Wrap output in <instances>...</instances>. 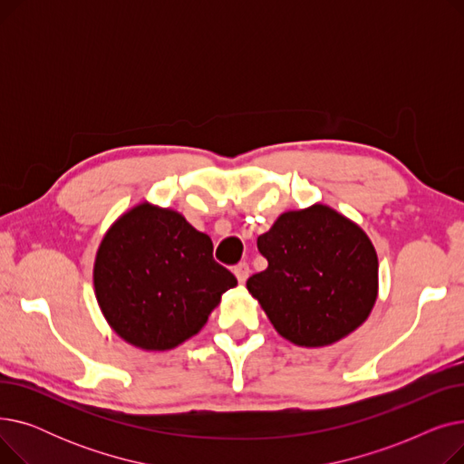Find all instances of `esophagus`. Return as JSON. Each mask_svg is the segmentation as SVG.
I'll return each instance as SVG.
<instances>
[{
  "instance_id": "obj_1",
  "label": "esophagus",
  "mask_w": 464,
  "mask_h": 464,
  "mask_svg": "<svg viewBox=\"0 0 464 464\" xmlns=\"http://www.w3.org/2000/svg\"><path fill=\"white\" fill-rule=\"evenodd\" d=\"M235 276H237V280L240 282V284H245L246 280H248V275H250V266H248V263H238L237 266H235Z\"/></svg>"
}]
</instances>
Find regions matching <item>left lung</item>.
Instances as JSON below:
<instances>
[{
	"label": "left lung",
	"mask_w": 464,
	"mask_h": 464,
	"mask_svg": "<svg viewBox=\"0 0 464 464\" xmlns=\"http://www.w3.org/2000/svg\"><path fill=\"white\" fill-rule=\"evenodd\" d=\"M269 261L246 287L278 334L322 348L355 331L378 297V256L357 224L331 207L284 212L257 237Z\"/></svg>",
	"instance_id": "1"
}]
</instances>
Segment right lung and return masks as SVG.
Segmentation results:
<instances>
[{
  "label": "right lung",
  "mask_w": 464,
  "mask_h": 464,
  "mask_svg": "<svg viewBox=\"0 0 464 464\" xmlns=\"http://www.w3.org/2000/svg\"><path fill=\"white\" fill-rule=\"evenodd\" d=\"M237 278L214 261L208 235L170 208L140 203L120 216L93 263V287L109 325L126 343L173 350L198 334Z\"/></svg>",
  "instance_id": "right-lung-1"
}]
</instances>
